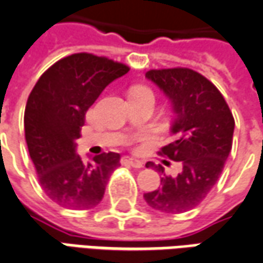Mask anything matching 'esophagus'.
<instances>
[{
  "instance_id": "obj_1",
  "label": "esophagus",
  "mask_w": 263,
  "mask_h": 263,
  "mask_svg": "<svg viewBox=\"0 0 263 263\" xmlns=\"http://www.w3.org/2000/svg\"><path fill=\"white\" fill-rule=\"evenodd\" d=\"M121 163L122 164H128V166L135 167V168H141V167H143V163H142L141 160H138V159H134V157L129 156L121 157Z\"/></svg>"
}]
</instances>
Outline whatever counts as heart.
<instances>
[{
	"label": "heart",
	"mask_w": 263,
	"mask_h": 263,
	"mask_svg": "<svg viewBox=\"0 0 263 263\" xmlns=\"http://www.w3.org/2000/svg\"><path fill=\"white\" fill-rule=\"evenodd\" d=\"M135 90H145V92L151 93V90H149V89H146V87H137Z\"/></svg>",
	"instance_id": "b5f03b06"
}]
</instances>
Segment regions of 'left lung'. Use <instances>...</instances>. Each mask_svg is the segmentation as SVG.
Returning <instances> with one entry per match:
<instances>
[{
	"instance_id": "left-lung-1",
	"label": "left lung",
	"mask_w": 263,
	"mask_h": 263,
	"mask_svg": "<svg viewBox=\"0 0 263 263\" xmlns=\"http://www.w3.org/2000/svg\"><path fill=\"white\" fill-rule=\"evenodd\" d=\"M146 78L168 97L176 114L174 139L159 155L181 164L177 177L147 161L161 173L159 190L143 195L151 208L164 213H184L198 206L219 180L233 146L234 118L224 97L203 75L190 68L151 69Z\"/></svg>"
}]
</instances>
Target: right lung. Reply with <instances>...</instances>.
I'll use <instances>...</instances> for the list:
<instances>
[{"instance_id": "add662e5", "label": "right lung", "mask_w": 263, "mask_h": 263, "mask_svg": "<svg viewBox=\"0 0 263 263\" xmlns=\"http://www.w3.org/2000/svg\"><path fill=\"white\" fill-rule=\"evenodd\" d=\"M128 71L121 62L78 52L48 68L29 95L23 118L29 155L43 191L60 206L82 211L102 202L120 155L102 153L85 163L77 139L89 107Z\"/></svg>"}]
</instances>
